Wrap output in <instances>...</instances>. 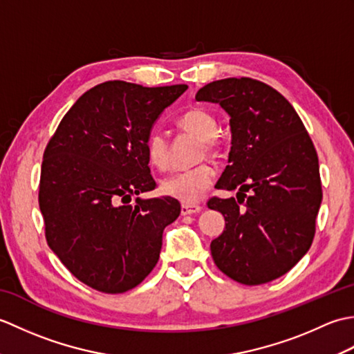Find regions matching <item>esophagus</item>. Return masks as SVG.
Returning a JSON list of instances; mask_svg holds the SVG:
<instances>
[{"label":"esophagus","instance_id":"34e87169","mask_svg":"<svg viewBox=\"0 0 354 354\" xmlns=\"http://www.w3.org/2000/svg\"><path fill=\"white\" fill-rule=\"evenodd\" d=\"M202 212V207L199 205H183L181 207V214L183 216H190V214H196Z\"/></svg>","mask_w":354,"mask_h":354}]
</instances>
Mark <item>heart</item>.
I'll list each match as a JSON object with an SVG mask.
<instances>
[{"instance_id":"b5f03b06","label":"heart","mask_w":354,"mask_h":354,"mask_svg":"<svg viewBox=\"0 0 354 354\" xmlns=\"http://www.w3.org/2000/svg\"><path fill=\"white\" fill-rule=\"evenodd\" d=\"M178 124L184 131L192 132L204 140V146L208 152H214L217 141L214 138L217 124L214 117L202 108H192L179 118ZM146 153L150 165L164 170L169 165V145L165 135L152 132L146 141ZM216 171L209 164H201L193 169L175 171L165 176L161 183V192L165 196L183 202L184 205H192L202 198L214 181Z\"/></svg>"}]
</instances>
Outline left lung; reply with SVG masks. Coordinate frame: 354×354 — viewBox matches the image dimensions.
Returning a JSON list of instances; mask_svg holds the SVG:
<instances>
[{
    "mask_svg": "<svg viewBox=\"0 0 354 354\" xmlns=\"http://www.w3.org/2000/svg\"><path fill=\"white\" fill-rule=\"evenodd\" d=\"M196 100L221 104L230 115L228 165L216 189H237V199L208 202L225 217L209 245L213 260L237 283L272 281L312 245L322 201L317 150L292 104L263 82L216 80Z\"/></svg>",
    "mask_w": 354,
    "mask_h": 354,
    "instance_id": "8db88e82",
    "label": "left lung"
}]
</instances>
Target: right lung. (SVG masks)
I'll list each match as a JSON object with an SVG mask.
<instances>
[{"label":"right lung","mask_w":354,"mask_h":354,"mask_svg":"<svg viewBox=\"0 0 354 354\" xmlns=\"http://www.w3.org/2000/svg\"><path fill=\"white\" fill-rule=\"evenodd\" d=\"M185 89L104 82L79 97L45 149L39 184L45 237L89 288L131 290L160 259L162 231L181 205L171 198L131 201L155 189L146 141Z\"/></svg>","instance_id":"right-lung-1"}]
</instances>
